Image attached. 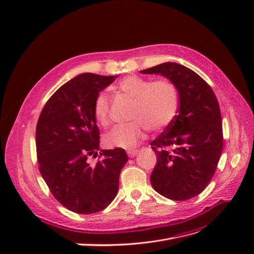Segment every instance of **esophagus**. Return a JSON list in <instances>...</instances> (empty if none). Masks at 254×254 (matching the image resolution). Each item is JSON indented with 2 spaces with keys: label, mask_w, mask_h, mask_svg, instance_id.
Listing matches in <instances>:
<instances>
[{
  "label": "esophagus",
  "mask_w": 254,
  "mask_h": 254,
  "mask_svg": "<svg viewBox=\"0 0 254 254\" xmlns=\"http://www.w3.org/2000/svg\"><path fill=\"white\" fill-rule=\"evenodd\" d=\"M138 153V150L137 149H130V150H127V155L129 157H134L136 156V154Z\"/></svg>",
  "instance_id": "1"
}]
</instances>
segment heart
Returning <instances> with one entry per match:
<instances>
[{"label":"heart","instance_id":"heart-1","mask_svg":"<svg viewBox=\"0 0 254 254\" xmlns=\"http://www.w3.org/2000/svg\"><path fill=\"white\" fill-rule=\"evenodd\" d=\"M116 90L134 101L130 119L127 126L116 127L105 137L108 147L129 149L144 138L148 128L158 131L166 128L175 119L179 108V96L175 85L167 79L151 80L137 75H128L116 85ZM92 112L97 122L104 127L110 125V100L106 92L95 98Z\"/></svg>","mask_w":254,"mask_h":254}]
</instances>
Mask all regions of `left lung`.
<instances>
[{"mask_svg": "<svg viewBox=\"0 0 254 254\" xmlns=\"http://www.w3.org/2000/svg\"><path fill=\"white\" fill-rule=\"evenodd\" d=\"M140 72L161 74L178 90V114L150 143L157 156L150 181L159 194L185 201L207 188L219 162L223 136L218 101L205 80L182 64L164 63Z\"/></svg>", "mask_w": 254, "mask_h": 254, "instance_id": "left-lung-1", "label": "left lung"}]
</instances>
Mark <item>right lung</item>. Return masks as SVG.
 <instances>
[{"label":"right lung","mask_w":254,"mask_h":254,"mask_svg":"<svg viewBox=\"0 0 254 254\" xmlns=\"http://www.w3.org/2000/svg\"><path fill=\"white\" fill-rule=\"evenodd\" d=\"M117 76L80 74L46 102L36 127L39 171L52 195L79 214L102 211L116 196L120 171L127 162L123 148L101 150L92 106L98 93Z\"/></svg>","instance_id":"add662e5"}]
</instances>
